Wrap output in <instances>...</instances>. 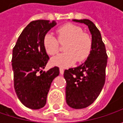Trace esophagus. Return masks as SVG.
I'll return each mask as SVG.
<instances>
[{
    "instance_id": "obj_1",
    "label": "esophagus",
    "mask_w": 123,
    "mask_h": 123,
    "mask_svg": "<svg viewBox=\"0 0 123 123\" xmlns=\"http://www.w3.org/2000/svg\"><path fill=\"white\" fill-rule=\"evenodd\" d=\"M59 72H60V74H63L64 73V69L62 68H59Z\"/></svg>"
}]
</instances>
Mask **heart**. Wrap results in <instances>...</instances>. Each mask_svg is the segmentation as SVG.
<instances>
[{
	"label": "heart",
	"instance_id": "obj_1",
	"mask_svg": "<svg viewBox=\"0 0 123 123\" xmlns=\"http://www.w3.org/2000/svg\"><path fill=\"white\" fill-rule=\"evenodd\" d=\"M57 39L50 33L44 37L43 44L45 50L50 55H56L59 50V43H67L64 54L51 59V64L59 67L66 68L73 65L76 61L83 62L87 58L92 49V41L87 33H83L80 26L73 24H66L56 31Z\"/></svg>",
	"mask_w": 123,
	"mask_h": 123
}]
</instances>
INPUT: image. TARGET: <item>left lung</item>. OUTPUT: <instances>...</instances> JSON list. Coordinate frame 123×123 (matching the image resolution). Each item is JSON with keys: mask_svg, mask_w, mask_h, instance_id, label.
<instances>
[{"mask_svg": "<svg viewBox=\"0 0 123 123\" xmlns=\"http://www.w3.org/2000/svg\"><path fill=\"white\" fill-rule=\"evenodd\" d=\"M86 25L92 34V50L84 64L65 70L66 100L74 109L90 105L100 94L105 81L107 55L101 35L95 25L87 19L73 20Z\"/></svg>", "mask_w": 123, "mask_h": 123, "instance_id": "obj_1", "label": "left lung"}]
</instances>
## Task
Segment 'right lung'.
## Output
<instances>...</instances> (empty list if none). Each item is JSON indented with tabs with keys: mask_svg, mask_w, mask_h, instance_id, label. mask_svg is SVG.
<instances>
[{
	"mask_svg": "<svg viewBox=\"0 0 123 123\" xmlns=\"http://www.w3.org/2000/svg\"><path fill=\"white\" fill-rule=\"evenodd\" d=\"M56 24L55 21L46 20L31 22L13 49L14 89L22 103L32 110L40 109L46 105L51 83L59 74L57 66L46 72L42 70L49 59L43 44L44 37Z\"/></svg>",
	"mask_w": 123,
	"mask_h": 123,
	"instance_id": "1",
	"label": "right lung"
}]
</instances>
